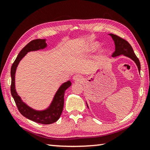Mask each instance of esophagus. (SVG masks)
Masks as SVG:
<instances>
[{"instance_id": "obj_1", "label": "esophagus", "mask_w": 150, "mask_h": 150, "mask_svg": "<svg viewBox=\"0 0 150 150\" xmlns=\"http://www.w3.org/2000/svg\"><path fill=\"white\" fill-rule=\"evenodd\" d=\"M73 79L74 81H75L80 82V81H82V79H83V77H82V76L80 75H75L73 76Z\"/></svg>"}]
</instances>
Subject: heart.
I'll return each instance as SVG.
<instances>
[{"label": "heart", "instance_id": "heart-1", "mask_svg": "<svg viewBox=\"0 0 150 150\" xmlns=\"http://www.w3.org/2000/svg\"><path fill=\"white\" fill-rule=\"evenodd\" d=\"M100 46V42H97V41H93V42H91L90 44H88V45L84 47L83 50V52L85 53H93L99 48Z\"/></svg>", "mask_w": 150, "mask_h": 150}]
</instances>
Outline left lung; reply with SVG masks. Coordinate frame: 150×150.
Listing matches in <instances>:
<instances>
[{
    "instance_id": "obj_1",
    "label": "left lung",
    "mask_w": 150,
    "mask_h": 150,
    "mask_svg": "<svg viewBox=\"0 0 150 150\" xmlns=\"http://www.w3.org/2000/svg\"><path fill=\"white\" fill-rule=\"evenodd\" d=\"M109 35L114 40L115 46V51L113 53L112 57H115L120 55H124V56L129 57V58L132 59L135 62L137 66L139 71L140 72V71H141V64H140V61L135 55L132 47L128 41L122 39V38L116 35L111 33ZM87 106L88 108V104Z\"/></svg>"
}]
</instances>
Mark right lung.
<instances>
[{
    "mask_svg": "<svg viewBox=\"0 0 150 150\" xmlns=\"http://www.w3.org/2000/svg\"><path fill=\"white\" fill-rule=\"evenodd\" d=\"M47 46L46 39H35L31 40L22 49L13 63L11 68V93L15 102L17 108L20 113L27 119L34 121V122L42 124H50L59 120L64 108V97L65 91L71 85L69 81L63 83L57 91L54 96L52 103L47 109L42 111H38L28 106L21 100L15 90V72L17 66L21 59L26 55L28 52L42 50Z\"/></svg>",
    "mask_w": 150,
    "mask_h": 150,
    "instance_id": "right-lung-1",
    "label": "right lung"
}]
</instances>
